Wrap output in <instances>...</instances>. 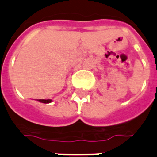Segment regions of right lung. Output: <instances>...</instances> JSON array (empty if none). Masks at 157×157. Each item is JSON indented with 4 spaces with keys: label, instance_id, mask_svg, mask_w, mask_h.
<instances>
[{
    "label": "right lung",
    "instance_id": "right-lung-1",
    "mask_svg": "<svg viewBox=\"0 0 157 157\" xmlns=\"http://www.w3.org/2000/svg\"><path fill=\"white\" fill-rule=\"evenodd\" d=\"M39 102L46 103H50V102H51V100H50V99H39Z\"/></svg>",
    "mask_w": 157,
    "mask_h": 157
}]
</instances>
